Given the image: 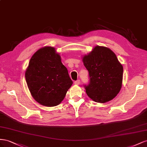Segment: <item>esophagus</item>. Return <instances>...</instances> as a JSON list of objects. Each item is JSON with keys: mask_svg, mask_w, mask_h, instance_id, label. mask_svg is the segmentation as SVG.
<instances>
[{"mask_svg": "<svg viewBox=\"0 0 147 147\" xmlns=\"http://www.w3.org/2000/svg\"><path fill=\"white\" fill-rule=\"evenodd\" d=\"M79 83H80V81H79V80H77V81H74V84H76V85H78Z\"/></svg>", "mask_w": 147, "mask_h": 147, "instance_id": "34e87169", "label": "esophagus"}]
</instances>
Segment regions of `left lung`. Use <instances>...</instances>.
Returning a JSON list of instances; mask_svg holds the SVG:
<instances>
[{
    "label": "left lung",
    "instance_id": "obj_1",
    "mask_svg": "<svg viewBox=\"0 0 147 147\" xmlns=\"http://www.w3.org/2000/svg\"><path fill=\"white\" fill-rule=\"evenodd\" d=\"M89 71L90 82L84 85L87 95L95 102L105 103L114 98L122 87L123 67L109 48L96 46L82 58Z\"/></svg>",
    "mask_w": 147,
    "mask_h": 147
}]
</instances>
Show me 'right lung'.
<instances>
[{"mask_svg":"<svg viewBox=\"0 0 147 147\" xmlns=\"http://www.w3.org/2000/svg\"><path fill=\"white\" fill-rule=\"evenodd\" d=\"M25 78L34 99L50 107L59 105L73 84L60 55L52 47L41 48L32 56Z\"/></svg>","mask_w":147,"mask_h":147,"instance_id":"add662e5","label":"right lung"}]
</instances>
